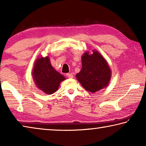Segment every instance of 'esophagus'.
I'll return each mask as SVG.
<instances>
[{
  "label": "esophagus",
  "mask_w": 146,
  "mask_h": 146,
  "mask_svg": "<svg viewBox=\"0 0 146 146\" xmlns=\"http://www.w3.org/2000/svg\"><path fill=\"white\" fill-rule=\"evenodd\" d=\"M66 75H67L68 77L70 78H72L73 77V75L72 73H67V74H66Z\"/></svg>",
  "instance_id": "1"
}]
</instances>
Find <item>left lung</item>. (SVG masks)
Listing matches in <instances>:
<instances>
[{
	"label": "left lung",
	"mask_w": 146,
	"mask_h": 146,
	"mask_svg": "<svg viewBox=\"0 0 146 146\" xmlns=\"http://www.w3.org/2000/svg\"><path fill=\"white\" fill-rule=\"evenodd\" d=\"M82 70L76 78L86 90L95 93L108 86L111 78V70L107 62L97 51L82 56Z\"/></svg>",
	"instance_id": "1"
}]
</instances>
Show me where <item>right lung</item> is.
<instances>
[{
  "label": "right lung",
  "mask_w": 146,
  "mask_h": 146,
  "mask_svg": "<svg viewBox=\"0 0 146 146\" xmlns=\"http://www.w3.org/2000/svg\"><path fill=\"white\" fill-rule=\"evenodd\" d=\"M32 74L38 88L50 95L55 93L60 83L65 80V77L52 67L48 56L36 60Z\"/></svg>",
  "instance_id": "right-lung-1"
}]
</instances>
